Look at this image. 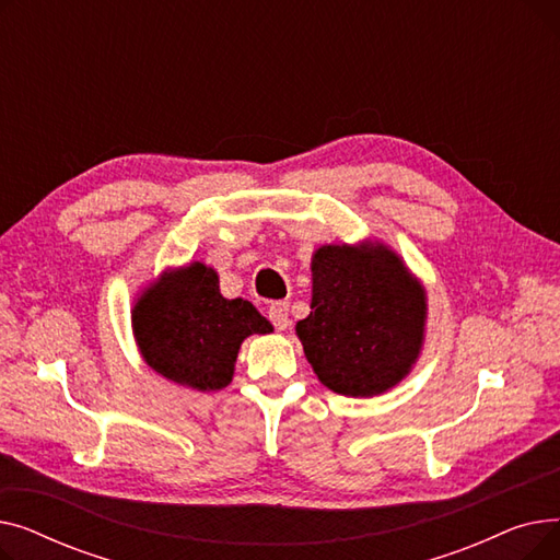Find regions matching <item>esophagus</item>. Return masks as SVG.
<instances>
[{
    "instance_id": "1",
    "label": "esophagus",
    "mask_w": 560,
    "mask_h": 560,
    "mask_svg": "<svg viewBox=\"0 0 560 560\" xmlns=\"http://www.w3.org/2000/svg\"><path fill=\"white\" fill-rule=\"evenodd\" d=\"M268 317H270V322L275 325V329H279V331L288 329V325H290L288 302H275V304L268 308Z\"/></svg>"
}]
</instances>
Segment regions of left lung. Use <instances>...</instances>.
<instances>
[{"label": "left lung", "mask_w": 560, "mask_h": 560, "mask_svg": "<svg viewBox=\"0 0 560 560\" xmlns=\"http://www.w3.org/2000/svg\"><path fill=\"white\" fill-rule=\"evenodd\" d=\"M311 315L298 336L317 378L347 397L386 393L416 363L427 302L388 247L325 245L313 254Z\"/></svg>", "instance_id": "8db88e82"}]
</instances>
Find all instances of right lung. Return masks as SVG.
<instances>
[{
  "instance_id": "obj_1",
  "label": "right lung",
  "mask_w": 560,
  "mask_h": 560,
  "mask_svg": "<svg viewBox=\"0 0 560 560\" xmlns=\"http://www.w3.org/2000/svg\"><path fill=\"white\" fill-rule=\"evenodd\" d=\"M133 331L152 370L179 386L220 390L233 376L241 342L272 325L245 300H224L201 262L165 275L133 308Z\"/></svg>"
}]
</instances>
